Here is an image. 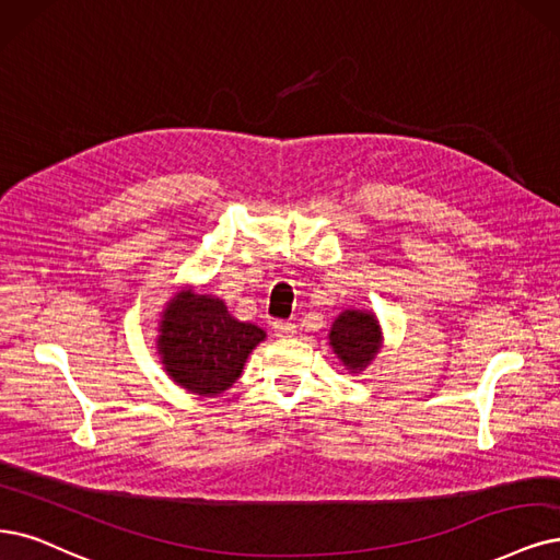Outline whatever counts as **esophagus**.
<instances>
[{"instance_id": "esophagus-1", "label": "esophagus", "mask_w": 560, "mask_h": 560, "mask_svg": "<svg viewBox=\"0 0 560 560\" xmlns=\"http://www.w3.org/2000/svg\"><path fill=\"white\" fill-rule=\"evenodd\" d=\"M272 329L277 332V337H291V335H295V323L293 320H275Z\"/></svg>"}]
</instances>
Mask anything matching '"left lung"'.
Returning a JSON list of instances; mask_svg holds the SVG:
<instances>
[{
  "mask_svg": "<svg viewBox=\"0 0 560 560\" xmlns=\"http://www.w3.org/2000/svg\"><path fill=\"white\" fill-rule=\"evenodd\" d=\"M329 343H332L337 358L350 371H360L362 366L369 364L371 358H374V353H378V346H381L378 325L371 314L343 312L339 320L332 325Z\"/></svg>",
  "mask_w": 560,
  "mask_h": 560,
  "instance_id": "1",
  "label": "left lung"
}]
</instances>
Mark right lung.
I'll return each mask as SVG.
<instances>
[{
    "label": "right lung",
    "instance_id": "1",
    "mask_svg": "<svg viewBox=\"0 0 560 560\" xmlns=\"http://www.w3.org/2000/svg\"><path fill=\"white\" fill-rule=\"evenodd\" d=\"M265 339L260 327L235 320L221 300L179 293L163 314L159 348L165 371L196 395H221Z\"/></svg>",
    "mask_w": 560,
    "mask_h": 560
}]
</instances>
